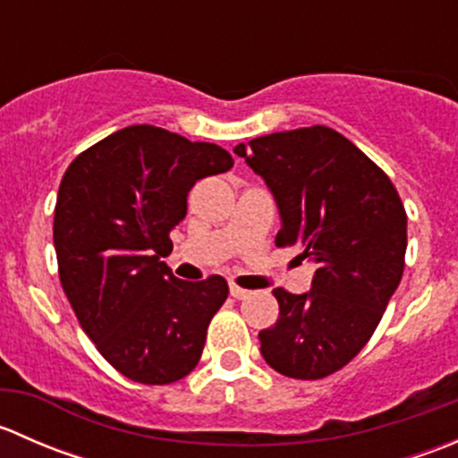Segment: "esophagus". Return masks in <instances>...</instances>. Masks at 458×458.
<instances>
[{
    "label": "esophagus",
    "mask_w": 458,
    "mask_h": 458,
    "mask_svg": "<svg viewBox=\"0 0 458 458\" xmlns=\"http://www.w3.org/2000/svg\"><path fill=\"white\" fill-rule=\"evenodd\" d=\"M248 290H243V288H239L237 284H230V297H234V299H243V297H248Z\"/></svg>",
    "instance_id": "obj_1"
}]
</instances>
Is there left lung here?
<instances>
[{
    "label": "left lung",
    "instance_id": "obj_1",
    "mask_svg": "<svg viewBox=\"0 0 458 458\" xmlns=\"http://www.w3.org/2000/svg\"><path fill=\"white\" fill-rule=\"evenodd\" d=\"M266 182L281 216L276 246L317 263L310 290L275 288L279 318L259 332L270 368L293 378L341 370L368 344L399 288L408 216L387 174L327 126L234 146Z\"/></svg>",
    "mask_w": 458,
    "mask_h": 458
}]
</instances>
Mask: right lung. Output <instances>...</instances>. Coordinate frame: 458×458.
Here are the masks:
<instances>
[{"mask_svg": "<svg viewBox=\"0 0 458 458\" xmlns=\"http://www.w3.org/2000/svg\"><path fill=\"white\" fill-rule=\"evenodd\" d=\"M233 164L216 143L140 123L88 148L64 174L53 225L62 288L101 357L132 381L165 386L199 363L228 284L177 279L161 257L191 188Z\"/></svg>", "mask_w": 458, "mask_h": 458, "instance_id": "1", "label": "right lung"}]
</instances>
